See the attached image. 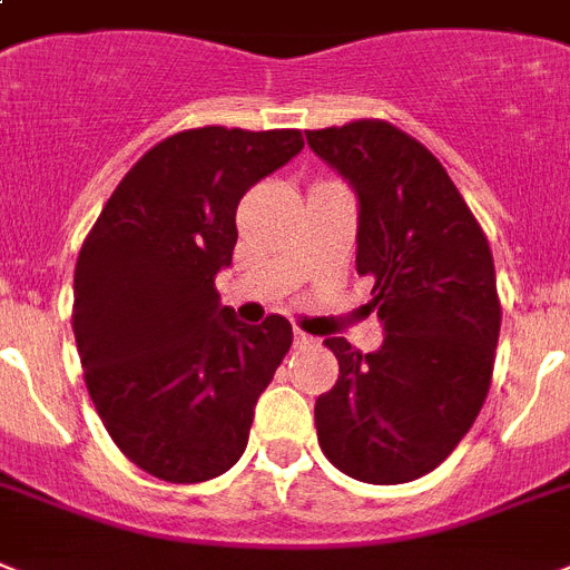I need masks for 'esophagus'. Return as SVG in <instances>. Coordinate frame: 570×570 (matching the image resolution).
Instances as JSON below:
<instances>
[{
    "instance_id": "34e87169",
    "label": "esophagus",
    "mask_w": 570,
    "mask_h": 570,
    "mask_svg": "<svg viewBox=\"0 0 570 570\" xmlns=\"http://www.w3.org/2000/svg\"><path fill=\"white\" fill-rule=\"evenodd\" d=\"M293 336H295V345H298V348H309V345H313V342H316V340H313V336H309V333L298 331V327H295Z\"/></svg>"
}]
</instances>
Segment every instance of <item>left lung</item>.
Returning <instances> with one entry per match:
<instances>
[{
    "instance_id": "obj_1",
    "label": "left lung",
    "mask_w": 570,
    "mask_h": 570,
    "mask_svg": "<svg viewBox=\"0 0 570 570\" xmlns=\"http://www.w3.org/2000/svg\"><path fill=\"white\" fill-rule=\"evenodd\" d=\"M309 149L360 198L357 272L374 277V354L333 336L318 445L354 480L410 483L448 460L492 386L501 298L489 239L445 166L383 119L307 131Z\"/></svg>"
}]
</instances>
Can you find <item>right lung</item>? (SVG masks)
Returning <instances> with one entry per match:
<instances>
[{
    "label": "right lung",
    "mask_w": 570,
    "mask_h": 570,
    "mask_svg": "<svg viewBox=\"0 0 570 570\" xmlns=\"http://www.w3.org/2000/svg\"><path fill=\"white\" fill-rule=\"evenodd\" d=\"M301 149L295 128L173 134L128 169L81 245L72 331L87 392L151 478L205 483L248 445L293 325H239L216 272L230 266L239 198Z\"/></svg>",
    "instance_id": "1"
}]
</instances>
